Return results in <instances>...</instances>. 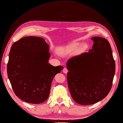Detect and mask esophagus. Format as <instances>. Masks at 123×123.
Listing matches in <instances>:
<instances>
[{
	"label": "esophagus",
	"instance_id": "34e87169",
	"mask_svg": "<svg viewBox=\"0 0 123 123\" xmlns=\"http://www.w3.org/2000/svg\"><path fill=\"white\" fill-rule=\"evenodd\" d=\"M63 73H67L68 72V68H63Z\"/></svg>",
	"mask_w": 123,
	"mask_h": 123
}]
</instances>
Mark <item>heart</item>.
<instances>
[{
    "instance_id": "b5f03b06",
    "label": "heart",
    "mask_w": 123,
    "mask_h": 123,
    "mask_svg": "<svg viewBox=\"0 0 123 123\" xmlns=\"http://www.w3.org/2000/svg\"><path fill=\"white\" fill-rule=\"evenodd\" d=\"M79 43H73L69 45H68L65 48H64L63 51H64V52H72V51L75 50L77 48H78L79 46Z\"/></svg>"
}]
</instances>
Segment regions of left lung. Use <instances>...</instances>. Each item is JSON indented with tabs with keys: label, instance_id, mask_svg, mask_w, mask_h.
<instances>
[{
	"label": "left lung",
	"instance_id": "8db88e82",
	"mask_svg": "<svg viewBox=\"0 0 123 123\" xmlns=\"http://www.w3.org/2000/svg\"><path fill=\"white\" fill-rule=\"evenodd\" d=\"M88 52L73 56L67 63L68 85L72 98L81 105L101 101L109 93L115 73V62L111 45L99 37Z\"/></svg>",
	"mask_w": 123,
	"mask_h": 123
}]
</instances>
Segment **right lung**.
Listing matches in <instances>:
<instances>
[{
	"instance_id": "right-lung-1",
	"label": "right lung",
	"mask_w": 123,
	"mask_h": 123,
	"mask_svg": "<svg viewBox=\"0 0 123 123\" xmlns=\"http://www.w3.org/2000/svg\"><path fill=\"white\" fill-rule=\"evenodd\" d=\"M49 45L44 39L26 37L10 49L7 71L17 96L25 102L39 104L49 96L53 79L63 67L48 63Z\"/></svg>"
}]
</instances>
